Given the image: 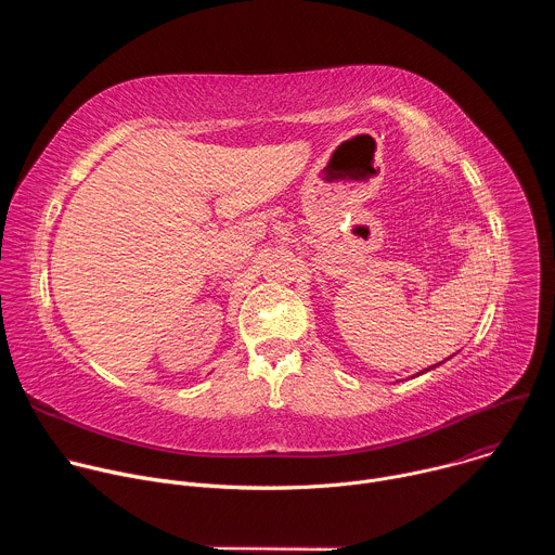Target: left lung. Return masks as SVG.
Instances as JSON below:
<instances>
[{"instance_id": "8db88e82", "label": "left lung", "mask_w": 555, "mask_h": 555, "mask_svg": "<svg viewBox=\"0 0 555 555\" xmlns=\"http://www.w3.org/2000/svg\"><path fill=\"white\" fill-rule=\"evenodd\" d=\"M435 366H437V364H435ZM430 369H433V366H430ZM430 369H426V371H430Z\"/></svg>"}]
</instances>
